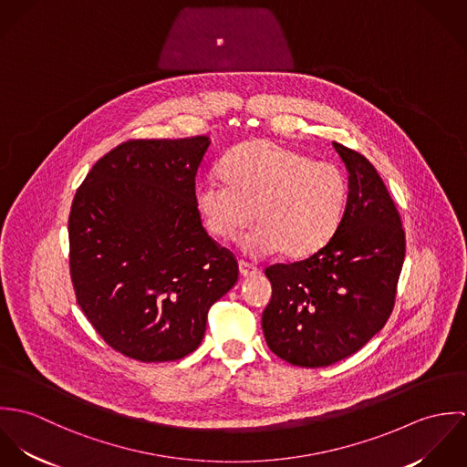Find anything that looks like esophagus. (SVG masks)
Returning <instances> with one entry per match:
<instances>
[{"label":"esophagus","instance_id":"obj_1","mask_svg":"<svg viewBox=\"0 0 467 467\" xmlns=\"http://www.w3.org/2000/svg\"><path fill=\"white\" fill-rule=\"evenodd\" d=\"M239 271H241L243 276H254V275L259 273L257 267L250 265V263H246V261H239Z\"/></svg>","mask_w":467,"mask_h":467}]
</instances>
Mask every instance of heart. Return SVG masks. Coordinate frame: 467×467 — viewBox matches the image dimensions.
Here are the masks:
<instances>
[{
  "label": "heart",
  "instance_id": "b5f03b06",
  "mask_svg": "<svg viewBox=\"0 0 467 467\" xmlns=\"http://www.w3.org/2000/svg\"><path fill=\"white\" fill-rule=\"evenodd\" d=\"M221 174L224 181L212 176L198 183L196 208L206 230L221 241L234 239L254 217L257 224L243 239L252 255L280 250L287 259L307 257L333 237L343 219L345 172L302 150L254 140L224 156Z\"/></svg>",
  "mask_w": 467,
  "mask_h": 467
}]
</instances>
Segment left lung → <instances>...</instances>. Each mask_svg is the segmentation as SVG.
Wrapping results in <instances>:
<instances>
[{
  "mask_svg": "<svg viewBox=\"0 0 467 467\" xmlns=\"http://www.w3.org/2000/svg\"><path fill=\"white\" fill-rule=\"evenodd\" d=\"M348 198L333 237L311 257L266 267L273 295L263 313L267 347L306 368L358 352L392 315L406 241L400 215L376 167L336 143Z\"/></svg>",
  "mask_w": 467,
  "mask_h": 467,
  "instance_id": "left-lung-1",
  "label": "left lung"
}]
</instances>
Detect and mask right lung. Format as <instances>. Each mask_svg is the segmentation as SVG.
I'll return each instance as SVG.
<instances>
[{
    "instance_id": "right-lung-1",
    "label": "right lung",
    "mask_w": 467,
    "mask_h": 467,
    "mask_svg": "<svg viewBox=\"0 0 467 467\" xmlns=\"http://www.w3.org/2000/svg\"><path fill=\"white\" fill-rule=\"evenodd\" d=\"M208 136L130 140L88 172L67 219L69 275L100 337L143 363L200 347L239 265L202 228L194 202Z\"/></svg>"
}]
</instances>
